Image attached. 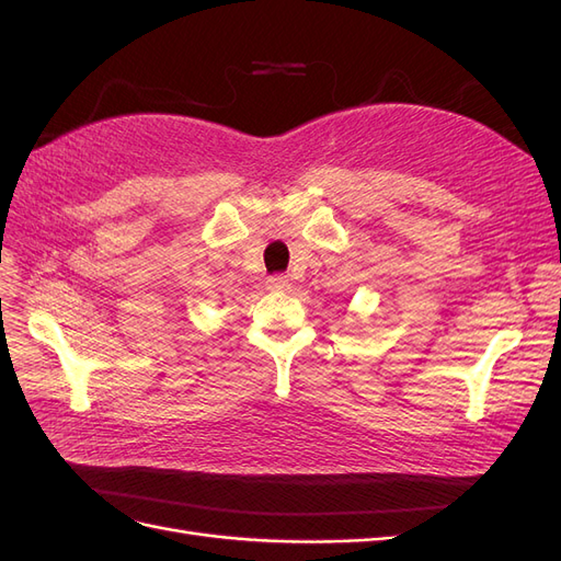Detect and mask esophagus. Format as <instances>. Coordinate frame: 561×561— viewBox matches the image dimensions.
<instances>
[{
	"label": "esophagus",
	"mask_w": 561,
	"mask_h": 561,
	"mask_svg": "<svg viewBox=\"0 0 561 561\" xmlns=\"http://www.w3.org/2000/svg\"><path fill=\"white\" fill-rule=\"evenodd\" d=\"M266 287L268 290H287V287H290V280H287V276L276 274V276L266 278Z\"/></svg>",
	"instance_id": "obj_1"
}]
</instances>
